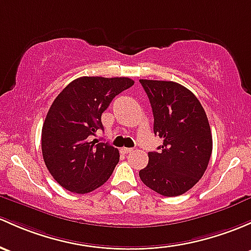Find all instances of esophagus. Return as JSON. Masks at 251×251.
<instances>
[{"mask_svg": "<svg viewBox=\"0 0 251 251\" xmlns=\"http://www.w3.org/2000/svg\"><path fill=\"white\" fill-rule=\"evenodd\" d=\"M121 151H123L124 154H130V152L133 151V149H132V148H126V147H124V148H121Z\"/></svg>", "mask_w": 251, "mask_h": 251, "instance_id": "34e87169", "label": "esophagus"}]
</instances>
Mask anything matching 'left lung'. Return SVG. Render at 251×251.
<instances>
[{
    "mask_svg": "<svg viewBox=\"0 0 251 251\" xmlns=\"http://www.w3.org/2000/svg\"><path fill=\"white\" fill-rule=\"evenodd\" d=\"M154 114V133L163 138L139 178L162 196L185 194L204 174L213 150L207 114L197 97L174 81L139 79Z\"/></svg>",
    "mask_w": 251,
    "mask_h": 251,
    "instance_id": "1",
    "label": "left lung"
}]
</instances>
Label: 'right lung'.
I'll use <instances>...</instances> for the list:
<instances>
[{
  "mask_svg": "<svg viewBox=\"0 0 251 251\" xmlns=\"http://www.w3.org/2000/svg\"><path fill=\"white\" fill-rule=\"evenodd\" d=\"M134 84L126 77H80L57 95L42 127V154L52 178L75 194L94 191L109 179L119 150L94 136L117 95Z\"/></svg>",
  "mask_w": 251,
  "mask_h": 251,
  "instance_id": "add662e5",
  "label": "right lung"
}]
</instances>
